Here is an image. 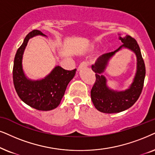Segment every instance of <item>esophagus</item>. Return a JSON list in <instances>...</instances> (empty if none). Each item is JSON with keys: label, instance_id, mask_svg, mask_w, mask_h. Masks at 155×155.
I'll use <instances>...</instances> for the list:
<instances>
[{"label": "esophagus", "instance_id": "1", "mask_svg": "<svg viewBox=\"0 0 155 155\" xmlns=\"http://www.w3.org/2000/svg\"><path fill=\"white\" fill-rule=\"evenodd\" d=\"M88 65H89V63H88V61H82V62L79 64V68H78V69L79 70V69H83V68L87 67Z\"/></svg>", "mask_w": 155, "mask_h": 155}]
</instances>
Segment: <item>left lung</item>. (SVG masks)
Instances as JSON below:
<instances>
[{"instance_id":"1","label":"left lung","mask_w":155,"mask_h":155,"mask_svg":"<svg viewBox=\"0 0 155 155\" xmlns=\"http://www.w3.org/2000/svg\"><path fill=\"white\" fill-rule=\"evenodd\" d=\"M120 40L124 44L114 51L104 54L91 67L92 70L96 73V81L91 91V100L97 110L105 113H119L130 108L139 98L144 86L145 65L137 41L130 35L123 38L120 37ZM123 46L130 48L136 54L138 70L134 83L129 89L125 92H116L107 88L105 78L100 74L103 72L109 59Z\"/></svg>"}]
</instances>
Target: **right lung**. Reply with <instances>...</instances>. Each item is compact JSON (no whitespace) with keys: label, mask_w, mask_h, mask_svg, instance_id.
<instances>
[{"label":"right lung","mask_w":155,"mask_h":155,"mask_svg":"<svg viewBox=\"0 0 155 155\" xmlns=\"http://www.w3.org/2000/svg\"><path fill=\"white\" fill-rule=\"evenodd\" d=\"M38 35H45L40 30L31 31L18 48L14 59L13 79L15 89L22 101L37 110L47 111L56 108L60 104L76 69L69 71L57 66L44 79L35 81L27 79L22 69V54L29 39Z\"/></svg>","instance_id":"obj_1"}]
</instances>
